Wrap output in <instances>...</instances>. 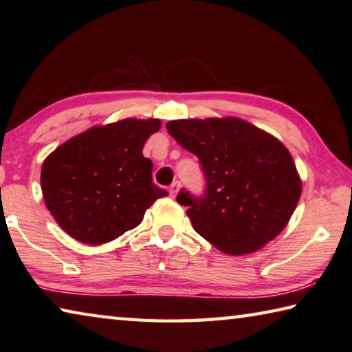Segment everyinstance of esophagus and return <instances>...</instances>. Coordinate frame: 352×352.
Masks as SVG:
<instances>
[{
	"label": "esophagus",
	"mask_w": 352,
	"mask_h": 352,
	"mask_svg": "<svg viewBox=\"0 0 352 352\" xmlns=\"http://www.w3.org/2000/svg\"><path fill=\"white\" fill-rule=\"evenodd\" d=\"M178 190H180V182H174L170 184V189H169L172 197H175V195L178 194Z\"/></svg>",
	"instance_id": "34e87169"
}]
</instances>
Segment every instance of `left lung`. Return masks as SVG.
<instances>
[{"instance_id":"left-lung-1","label":"left lung","mask_w":352,"mask_h":352,"mask_svg":"<svg viewBox=\"0 0 352 352\" xmlns=\"http://www.w3.org/2000/svg\"><path fill=\"white\" fill-rule=\"evenodd\" d=\"M168 133L199 158L206 189H182L194 230L231 256L258 252L285 228L301 197V178L281 141L239 118L178 119Z\"/></svg>"}]
</instances>
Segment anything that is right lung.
Instances as JSON below:
<instances>
[{
  "label": "right lung",
  "instance_id": "add662e5",
  "mask_svg": "<svg viewBox=\"0 0 352 352\" xmlns=\"http://www.w3.org/2000/svg\"><path fill=\"white\" fill-rule=\"evenodd\" d=\"M160 119H133L88 129L58 146L41 168L45 205L76 241L100 245L142 222L148 206L168 195L152 182L142 155Z\"/></svg>",
  "mask_w": 352,
  "mask_h": 352
}]
</instances>
